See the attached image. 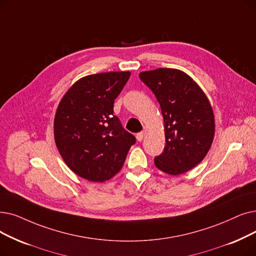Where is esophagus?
<instances>
[{"mask_svg":"<svg viewBox=\"0 0 256 256\" xmlns=\"http://www.w3.org/2000/svg\"><path fill=\"white\" fill-rule=\"evenodd\" d=\"M136 137H137V140H138V141H142L143 138H144V132H139V134H137Z\"/></svg>","mask_w":256,"mask_h":256,"instance_id":"34e87169","label":"esophagus"}]
</instances>
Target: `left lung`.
<instances>
[{"mask_svg":"<svg viewBox=\"0 0 256 256\" xmlns=\"http://www.w3.org/2000/svg\"><path fill=\"white\" fill-rule=\"evenodd\" d=\"M160 104L165 146L156 168L172 176L187 172L207 154L214 137V110L206 94L185 72L159 68L139 74Z\"/></svg>","mask_w":256,"mask_h":256,"instance_id":"left-lung-1","label":"left lung"}]
</instances>
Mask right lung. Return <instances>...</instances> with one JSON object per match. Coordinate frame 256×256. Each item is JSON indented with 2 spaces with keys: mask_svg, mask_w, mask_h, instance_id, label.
Instances as JSON below:
<instances>
[{
  "mask_svg": "<svg viewBox=\"0 0 256 256\" xmlns=\"http://www.w3.org/2000/svg\"><path fill=\"white\" fill-rule=\"evenodd\" d=\"M130 72L82 77L68 90L54 117V140L66 166L91 182H104L119 172L136 138L113 113L114 100Z\"/></svg>",
  "mask_w": 256,
  "mask_h": 256,
  "instance_id": "add662e5",
  "label": "right lung"
}]
</instances>
